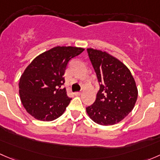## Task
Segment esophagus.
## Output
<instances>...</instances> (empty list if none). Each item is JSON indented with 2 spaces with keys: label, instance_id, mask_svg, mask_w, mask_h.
Segmentation results:
<instances>
[{
  "label": "esophagus",
  "instance_id": "1",
  "mask_svg": "<svg viewBox=\"0 0 160 160\" xmlns=\"http://www.w3.org/2000/svg\"><path fill=\"white\" fill-rule=\"evenodd\" d=\"M74 94H75L76 96H79V95L81 94V92H75V93H74Z\"/></svg>",
  "mask_w": 160,
  "mask_h": 160
}]
</instances>
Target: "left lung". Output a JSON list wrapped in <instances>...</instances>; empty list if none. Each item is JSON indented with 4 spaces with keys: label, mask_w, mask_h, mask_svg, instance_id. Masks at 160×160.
<instances>
[{
    "label": "left lung",
    "mask_w": 160,
    "mask_h": 160,
    "mask_svg": "<svg viewBox=\"0 0 160 160\" xmlns=\"http://www.w3.org/2000/svg\"><path fill=\"white\" fill-rule=\"evenodd\" d=\"M100 84L96 101L86 108L90 119L101 125L123 120L135 107L138 89L128 67L108 52L87 49Z\"/></svg>",
    "instance_id": "8db88e82"
}]
</instances>
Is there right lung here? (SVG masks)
<instances>
[{
	"instance_id": "add662e5",
	"label": "right lung",
	"mask_w": 160,
	"mask_h": 160,
	"mask_svg": "<svg viewBox=\"0 0 160 160\" xmlns=\"http://www.w3.org/2000/svg\"><path fill=\"white\" fill-rule=\"evenodd\" d=\"M83 48L56 46L35 58L19 80V95L24 108L35 119L51 122L60 117L70 102L63 85L69 61Z\"/></svg>"
}]
</instances>
